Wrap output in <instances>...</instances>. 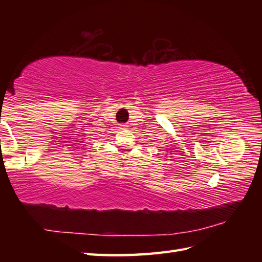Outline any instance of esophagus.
<instances>
[{"mask_svg":"<svg viewBox=\"0 0 262 262\" xmlns=\"http://www.w3.org/2000/svg\"><path fill=\"white\" fill-rule=\"evenodd\" d=\"M120 128H121V129H126L127 126H126V125H121V126H120Z\"/></svg>","mask_w":262,"mask_h":262,"instance_id":"esophagus-1","label":"esophagus"}]
</instances>
